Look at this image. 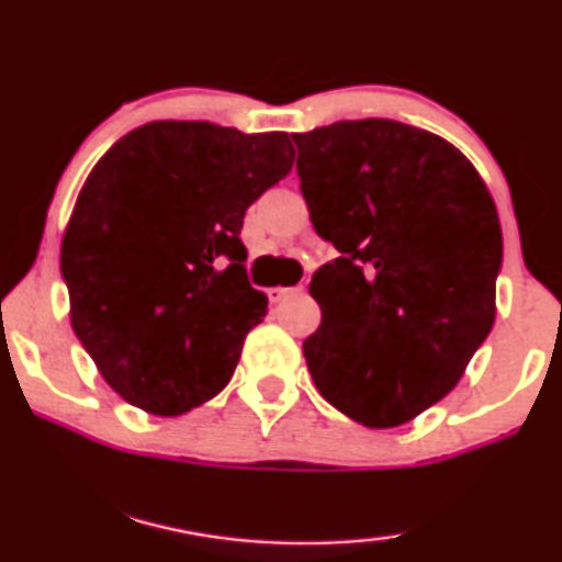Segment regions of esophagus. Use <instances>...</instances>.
I'll use <instances>...</instances> for the list:
<instances>
[{
    "label": "esophagus",
    "instance_id": "34e87169",
    "mask_svg": "<svg viewBox=\"0 0 562 562\" xmlns=\"http://www.w3.org/2000/svg\"><path fill=\"white\" fill-rule=\"evenodd\" d=\"M299 289H289V286H273V289H268L266 294H268V302L271 304H281L283 299H289V296H294Z\"/></svg>",
    "mask_w": 562,
    "mask_h": 562
}]
</instances>
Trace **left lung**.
Returning a JSON list of instances; mask_svg holds the SVG:
<instances>
[{"mask_svg":"<svg viewBox=\"0 0 562 562\" xmlns=\"http://www.w3.org/2000/svg\"><path fill=\"white\" fill-rule=\"evenodd\" d=\"M312 224L340 255L304 359L327 403L395 428L447 397L495 319L504 237L475 167L441 136L363 119L291 134Z\"/></svg>","mask_w":562,"mask_h":562,"instance_id":"left-lung-1","label":"left lung"}]
</instances>
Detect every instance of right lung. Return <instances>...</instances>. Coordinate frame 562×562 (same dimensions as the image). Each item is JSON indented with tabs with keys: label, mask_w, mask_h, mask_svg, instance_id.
<instances>
[{
	"label": "right lung",
	"mask_w": 562,
	"mask_h": 562,
	"mask_svg": "<svg viewBox=\"0 0 562 562\" xmlns=\"http://www.w3.org/2000/svg\"><path fill=\"white\" fill-rule=\"evenodd\" d=\"M294 165L286 134L155 121L115 142L61 243L71 327L105 382L183 415L235 374L268 299L247 281L245 211Z\"/></svg>",
	"instance_id": "add662e5"
}]
</instances>
